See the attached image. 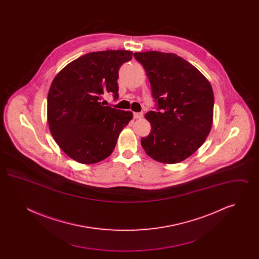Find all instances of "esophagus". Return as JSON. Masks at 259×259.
<instances>
[{
	"mask_svg": "<svg viewBox=\"0 0 259 259\" xmlns=\"http://www.w3.org/2000/svg\"><path fill=\"white\" fill-rule=\"evenodd\" d=\"M143 116H144V113H143V112H134V118H135V119L143 118Z\"/></svg>",
	"mask_w": 259,
	"mask_h": 259,
	"instance_id": "1",
	"label": "esophagus"
}]
</instances>
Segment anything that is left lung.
<instances>
[{
    "label": "left lung",
    "instance_id": "8db88e82",
    "mask_svg": "<svg viewBox=\"0 0 259 259\" xmlns=\"http://www.w3.org/2000/svg\"><path fill=\"white\" fill-rule=\"evenodd\" d=\"M146 70L157 111L145 117L151 125L142 147L152 159L175 164L188 158L209 135L213 92L209 80L193 65L175 53L136 52Z\"/></svg>",
    "mask_w": 259,
    "mask_h": 259
}]
</instances>
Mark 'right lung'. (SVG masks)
<instances>
[{
    "mask_svg": "<svg viewBox=\"0 0 259 259\" xmlns=\"http://www.w3.org/2000/svg\"><path fill=\"white\" fill-rule=\"evenodd\" d=\"M132 51L90 52L69 63L54 77L48 95L50 133L62 150L82 164L106 159L115 148L132 111L104 106L102 95L118 98V70Z\"/></svg>",
    "mask_w": 259,
    "mask_h": 259,
    "instance_id": "1",
    "label": "right lung"
}]
</instances>
